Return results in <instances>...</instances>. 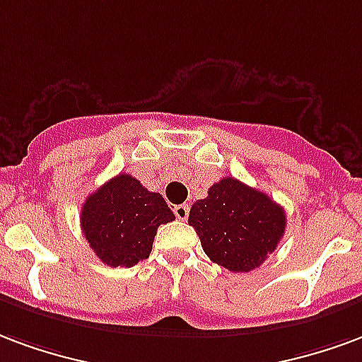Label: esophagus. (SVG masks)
<instances>
[{"instance_id": "34e87169", "label": "esophagus", "mask_w": 362, "mask_h": 362, "mask_svg": "<svg viewBox=\"0 0 362 362\" xmlns=\"http://www.w3.org/2000/svg\"><path fill=\"white\" fill-rule=\"evenodd\" d=\"M189 204H177V206L173 208V214H175V218L181 221H185L189 218Z\"/></svg>"}]
</instances>
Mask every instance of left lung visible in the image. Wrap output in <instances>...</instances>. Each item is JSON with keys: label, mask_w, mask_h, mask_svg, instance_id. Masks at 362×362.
<instances>
[{"label": "left lung", "mask_w": 362, "mask_h": 362, "mask_svg": "<svg viewBox=\"0 0 362 362\" xmlns=\"http://www.w3.org/2000/svg\"><path fill=\"white\" fill-rule=\"evenodd\" d=\"M202 249L231 272H250L264 262L286 233V212L264 192L223 177L189 212Z\"/></svg>", "instance_id": "8db88e82"}]
</instances>
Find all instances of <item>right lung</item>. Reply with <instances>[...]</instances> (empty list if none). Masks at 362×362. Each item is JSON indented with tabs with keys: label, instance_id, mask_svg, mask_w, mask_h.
<instances>
[{
	"label": "right lung",
	"instance_id": "obj_1",
	"mask_svg": "<svg viewBox=\"0 0 362 362\" xmlns=\"http://www.w3.org/2000/svg\"><path fill=\"white\" fill-rule=\"evenodd\" d=\"M175 220L160 192L119 173L84 200L81 228L96 257L113 268H131L150 257L156 231Z\"/></svg>",
	"mask_w": 362,
	"mask_h": 362
}]
</instances>
